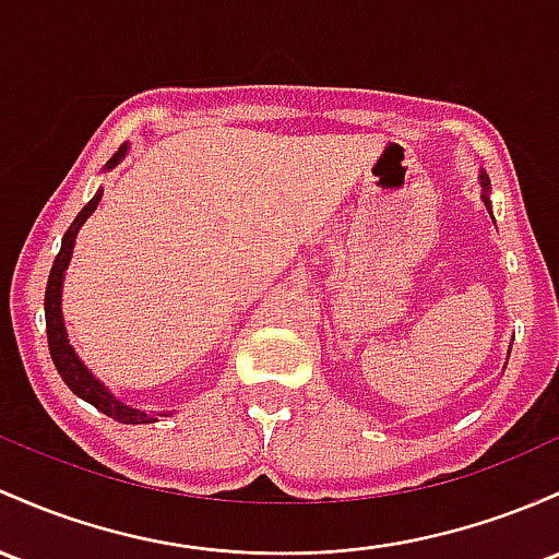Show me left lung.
<instances>
[{
    "instance_id": "8db88e82",
    "label": "left lung",
    "mask_w": 559,
    "mask_h": 559,
    "mask_svg": "<svg viewBox=\"0 0 559 559\" xmlns=\"http://www.w3.org/2000/svg\"><path fill=\"white\" fill-rule=\"evenodd\" d=\"M480 186H483V190H486V193H483V199H486V206H488V212H490V204H488V175H480Z\"/></svg>"
}]
</instances>
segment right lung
<instances>
[{
	"mask_svg": "<svg viewBox=\"0 0 559 559\" xmlns=\"http://www.w3.org/2000/svg\"><path fill=\"white\" fill-rule=\"evenodd\" d=\"M124 153H127V145L114 153V158H110L106 167L108 169L116 167V164L124 158ZM100 199H103V190H97L95 199H92L90 204L76 214V219L71 223V228L66 230L63 247H60L58 257H55V262H52L50 281H47V292H45L47 345H50L55 369H58L60 377H63V382L69 384L73 395H79L82 401L92 403V406H95L97 411H103V414L110 416V419L121 421V425H148V421H156V416H162V414H145V411L130 408V406H124V403L116 401V397L110 395V392L103 388V384L97 382V379L92 377L87 369H84L82 360L76 358V353H73V347L69 345V336H66L63 312H60V286H63V273H66V267H69V260H71L73 238H76V233H79V228H82L84 219H87L90 214L95 212L97 201H100Z\"/></svg>",
	"mask_w": 559,
	"mask_h": 559,
	"instance_id": "add662e5",
	"label": "right lung"
}]
</instances>
